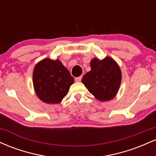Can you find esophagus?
<instances>
[{"instance_id":"obj_1","label":"esophagus","mask_w":156,"mask_h":156,"mask_svg":"<svg viewBox=\"0 0 156 156\" xmlns=\"http://www.w3.org/2000/svg\"><path fill=\"white\" fill-rule=\"evenodd\" d=\"M81 78H82L81 76L77 77V78H75V80H76V82H80V81H81Z\"/></svg>"}]
</instances>
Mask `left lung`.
I'll list each match as a JSON object with an SVG mask.
<instances>
[{"label":"left lung","mask_w":156,"mask_h":156,"mask_svg":"<svg viewBox=\"0 0 156 156\" xmlns=\"http://www.w3.org/2000/svg\"><path fill=\"white\" fill-rule=\"evenodd\" d=\"M91 70L82 78V83L94 98L101 102L112 100L117 94L122 80L121 69L112 58L106 56L90 62Z\"/></svg>","instance_id":"1"}]
</instances>
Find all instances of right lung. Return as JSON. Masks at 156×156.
I'll return each instance as SVG.
<instances>
[{"instance_id":"obj_1","label":"right lung","mask_w":156,"mask_h":156,"mask_svg":"<svg viewBox=\"0 0 156 156\" xmlns=\"http://www.w3.org/2000/svg\"><path fill=\"white\" fill-rule=\"evenodd\" d=\"M74 78L59 59L44 58L33 71L34 89L42 101L57 104L67 95Z\"/></svg>"}]
</instances>
